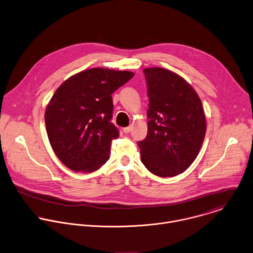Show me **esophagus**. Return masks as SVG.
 Listing matches in <instances>:
<instances>
[{"instance_id": "34e87169", "label": "esophagus", "mask_w": 253, "mask_h": 253, "mask_svg": "<svg viewBox=\"0 0 253 253\" xmlns=\"http://www.w3.org/2000/svg\"><path fill=\"white\" fill-rule=\"evenodd\" d=\"M131 128H132V127H131V126H128V127H125V128H123V132H124V133H126V134H127V133H129V132H130V131H131Z\"/></svg>"}]
</instances>
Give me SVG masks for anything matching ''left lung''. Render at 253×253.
<instances>
[{
    "label": "left lung",
    "instance_id": "1",
    "mask_svg": "<svg viewBox=\"0 0 253 253\" xmlns=\"http://www.w3.org/2000/svg\"><path fill=\"white\" fill-rule=\"evenodd\" d=\"M148 134L138 142L144 166L161 177H172L194 162L206 134V118L195 89L177 74L146 68Z\"/></svg>",
    "mask_w": 253,
    "mask_h": 253
}]
</instances>
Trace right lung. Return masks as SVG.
<instances>
[{"instance_id": "1", "label": "right lung", "mask_w": 253, "mask_h": 253, "mask_svg": "<svg viewBox=\"0 0 253 253\" xmlns=\"http://www.w3.org/2000/svg\"><path fill=\"white\" fill-rule=\"evenodd\" d=\"M134 77L128 71L93 68L66 80L45 111L51 147L70 169L91 172L106 163L111 141L119 137L111 122V94Z\"/></svg>"}]
</instances>
